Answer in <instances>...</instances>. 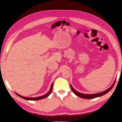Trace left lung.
Instances as JSON below:
<instances>
[{"label":"left lung","instance_id":"obj_1","mask_svg":"<svg viewBox=\"0 0 122 122\" xmlns=\"http://www.w3.org/2000/svg\"><path fill=\"white\" fill-rule=\"evenodd\" d=\"M116 79L115 80L114 82H113V83H112V85L108 89L103 91V92H99V93H96V94H82V93H81V92H77V91H76L75 89H74V88L73 87V86H72L71 84V87L72 91H73L74 93L75 94L76 96L80 97H81L82 98L92 99V98L98 97L102 96L103 95H104L106 94L107 93H108L109 91H110L111 90V89L112 88L113 86H114L115 83L116 82Z\"/></svg>","mask_w":122,"mask_h":122}]
</instances>
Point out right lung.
<instances>
[{
	"instance_id": "1",
	"label": "right lung",
	"mask_w": 122,
	"mask_h": 122,
	"mask_svg": "<svg viewBox=\"0 0 122 122\" xmlns=\"http://www.w3.org/2000/svg\"><path fill=\"white\" fill-rule=\"evenodd\" d=\"M53 83H51V88H50V90L48 92V93H47L46 94L44 95L43 96H39V97H24V96H22L20 95L17 93H16V94L18 96H19V97H20L21 98H22L25 99V100H30V101H35V100H41V99H43V98H45L47 97V96H48L50 94L51 92V91H52V89H53Z\"/></svg>"
}]
</instances>
